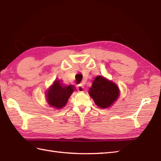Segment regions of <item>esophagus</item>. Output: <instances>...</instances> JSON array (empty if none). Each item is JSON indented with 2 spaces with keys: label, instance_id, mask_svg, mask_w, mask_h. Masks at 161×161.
<instances>
[{
  "label": "esophagus",
  "instance_id": "1",
  "mask_svg": "<svg viewBox=\"0 0 161 161\" xmlns=\"http://www.w3.org/2000/svg\"><path fill=\"white\" fill-rule=\"evenodd\" d=\"M77 91L80 92H82L84 91V88L82 85H78L77 86Z\"/></svg>",
  "mask_w": 161,
  "mask_h": 161
}]
</instances>
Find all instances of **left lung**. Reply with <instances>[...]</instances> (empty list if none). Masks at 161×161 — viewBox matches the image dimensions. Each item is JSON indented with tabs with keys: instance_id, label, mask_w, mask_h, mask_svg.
<instances>
[{
	"instance_id": "obj_1",
	"label": "left lung",
	"mask_w": 161,
	"mask_h": 161,
	"mask_svg": "<svg viewBox=\"0 0 161 161\" xmlns=\"http://www.w3.org/2000/svg\"><path fill=\"white\" fill-rule=\"evenodd\" d=\"M88 92L98 108L104 109L112 106L118 99L120 90L116 84L99 75L94 78Z\"/></svg>"
}]
</instances>
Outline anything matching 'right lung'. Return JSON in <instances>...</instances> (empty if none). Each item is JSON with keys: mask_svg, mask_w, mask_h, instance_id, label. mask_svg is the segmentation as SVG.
<instances>
[{"mask_svg": "<svg viewBox=\"0 0 161 161\" xmlns=\"http://www.w3.org/2000/svg\"><path fill=\"white\" fill-rule=\"evenodd\" d=\"M75 86L73 85L64 86L60 80H55L46 92V100L51 107L56 109L63 108L67 104Z\"/></svg>", "mask_w": 161, "mask_h": 161, "instance_id": "obj_1", "label": "right lung"}]
</instances>
